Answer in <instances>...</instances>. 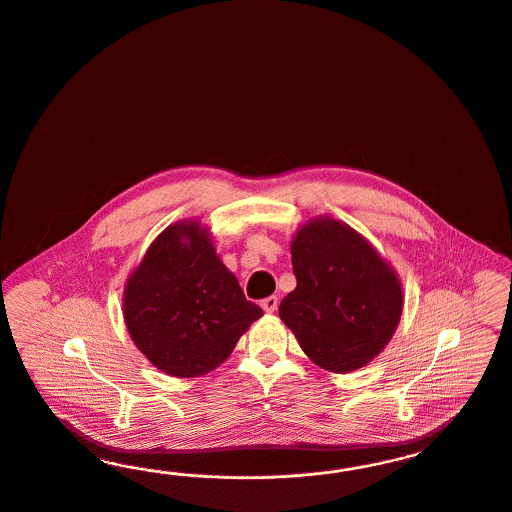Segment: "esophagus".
<instances>
[{
    "label": "esophagus",
    "mask_w": 512,
    "mask_h": 512,
    "mask_svg": "<svg viewBox=\"0 0 512 512\" xmlns=\"http://www.w3.org/2000/svg\"><path fill=\"white\" fill-rule=\"evenodd\" d=\"M261 307H263V310L265 312H276V308H278V297H274V295H270V297H266V299H263L261 301Z\"/></svg>",
    "instance_id": "34e87169"
}]
</instances>
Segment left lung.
<instances>
[{
    "label": "left lung",
    "mask_w": 512,
    "mask_h": 512,
    "mask_svg": "<svg viewBox=\"0 0 512 512\" xmlns=\"http://www.w3.org/2000/svg\"><path fill=\"white\" fill-rule=\"evenodd\" d=\"M291 265L297 287L280 318L316 366L350 373L387 347L402 316V284L362 234L314 217L291 242Z\"/></svg>",
    "instance_id": "left-lung-1"
}]
</instances>
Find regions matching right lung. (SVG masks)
<instances>
[{"label": "right lung", "mask_w": 512, "mask_h": 512, "mask_svg": "<svg viewBox=\"0 0 512 512\" xmlns=\"http://www.w3.org/2000/svg\"><path fill=\"white\" fill-rule=\"evenodd\" d=\"M261 316L200 221L167 226L123 291V320L133 343L173 377H200L221 366Z\"/></svg>", "instance_id": "right-lung-1"}]
</instances>
